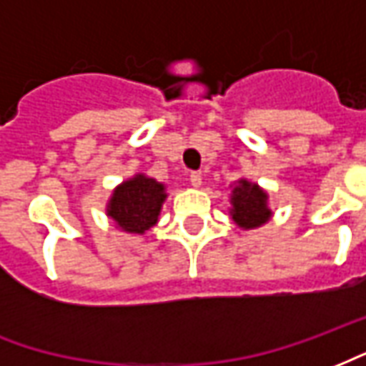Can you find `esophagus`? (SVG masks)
<instances>
[{"mask_svg":"<svg viewBox=\"0 0 366 366\" xmlns=\"http://www.w3.org/2000/svg\"><path fill=\"white\" fill-rule=\"evenodd\" d=\"M190 184L194 186V188H199V186H202V174H198V172H192Z\"/></svg>","mask_w":366,"mask_h":366,"instance_id":"esophagus-1","label":"esophagus"}]
</instances>
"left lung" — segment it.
<instances>
[{"instance_id": "left-lung-1", "label": "left lung", "mask_w": 366, "mask_h": 366, "mask_svg": "<svg viewBox=\"0 0 366 366\" xmlns=\"http://www.w3.org/2000/svg\"><path fill=\"white\" fill-rule=\"evenodd\" d=\"M229 215L241 229H257L270 222L272 209L269 206V192L247 178L233 182L229 194Z\"/></svg>"}]
</instances>
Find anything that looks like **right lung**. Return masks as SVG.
Instances as JSON below:
<instances>
[{
    "mask_svg": "<svg viewBox=\"0 0 366 366\" xmlns=\"http://www.w3.org/2000/svg\"><path fill=\"white\" fill-rule=\"evenodd\" d=\"M167 198V184L137 172L113 188L105 204V215L115 229L131 235H144L159 222Z\"/></svg>",
    "mask_w": 366,
    "mask_h": 366,
    "instance_id": "add662e5",
    "label": "right lung"
}]
</instances>
